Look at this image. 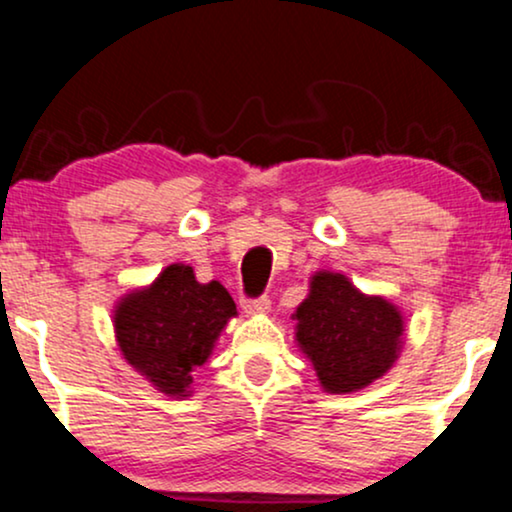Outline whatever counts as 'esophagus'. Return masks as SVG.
<instances>
[{"label":"esophagus","instance_id":"obj_1","mask_svg":"<svg viewBox=\"0 0 512 512\" xmlns=\"http://www.w3.org/2000/svg\"><path fill=\"white\" fill-rule=\"evenodd\" d=\"M242 309L244 314H266L270 309V297H256V299H242Z\"/></svg>","mask_w":512,"mask_h":512}]
</instances>
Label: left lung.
I'll list each match as a JSON object with an SVG mask.
<instances>
[{"instance_id":"1","label":"left lung","mask_w":512,"mask_h":512,"mask_svg":"<svg viewBox=\"0 0 512 512\" xmlns=\"http://www.w3.org/2000/svg\"><path fill=\"white\" fill-rule=\"evenodd\" d=\"M297 342L328 393H352L381 378L398 359L402 316L366 297L340 273H316L297 309Z\"/></svg>"}]
</instances>
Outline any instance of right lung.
Here are the masks:
<instances>
[{
	"instance_id": "right-lung-1",
	"label": "right lung",
	"mask_w": 512,
	"mask_h": 512,
	"mask_svg": "<svg viewBox=\"0 0 512 512\" xmlns=\"http://www.w3.org/2000/svg\"><path fill=\"white\" fill-rule=\"evenodd\" d=\"M237 314L220 282L201 285L182 263L167 266L148 290L122 299L114 333L124 359L165 395L186 398L194 371L208 359L220 330Z\"/></svg>"
}]
</instances>
